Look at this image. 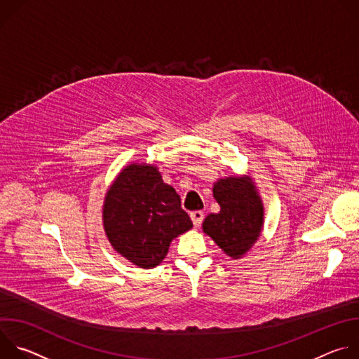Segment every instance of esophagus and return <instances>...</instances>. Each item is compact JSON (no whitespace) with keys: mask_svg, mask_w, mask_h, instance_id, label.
Returning <instances> with one entry per match:
<instances>
[{"mask_svg":"<svg viewBox=\"0 0 359 359\" xmlns=\"http://www.w3.org/2000/svg\"><path fill=\"white\" fill-rule=\"evenodd\" d=\"M190 219H191L194 227H200L201 223H203V220H204V213L200 212V210L191 212V213H190Z\"/></svg>","mask_w":359,"mask_h":359,"instance_id":"obj_1","label":"esophagus"}]
</instances>
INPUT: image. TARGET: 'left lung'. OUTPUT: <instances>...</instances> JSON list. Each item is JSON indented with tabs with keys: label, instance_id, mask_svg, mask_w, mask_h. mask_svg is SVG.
Segmentation results:
<instances>
[{
	"label": "left lung",
	"instance_id": "8db88e82",
	"mask_svg": "<svg viewBox=\"0 0 359 359\" xmlns=\"http://www.w3.org/2000/svg\"><path fill=\"white\" fill-rule=\"evenodd\" d=\"M213 196L220 204V212L204 219L203 230L224 252L238 259L260 236L263 226L260 197L243 177L219 180L213 187Z\"/></svg>",
	"mask_w": 359,
	"mask_h": 359
}]
</instances>
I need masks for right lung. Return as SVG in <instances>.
Listing matches in <instances>:
<instances>
[{"label":"right lung","mask_w":359,"mask_h":359,"mask_svg":"<svg viewBox=\"0 0 359 359\" xmlns=\"http://www.w3.org/2000/svg\"><path fill=\"white\" fill-rule=\"evenodd\" d=\"M104 226L118 252L142 269H151L165 259L170 241L193 223L158 168L133 163L108 191Z\"/></svg>","instance_id":"1"}]
</instances>
